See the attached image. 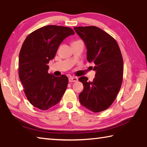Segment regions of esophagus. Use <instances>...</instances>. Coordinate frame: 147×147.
I'll use <instances>...</instances> for the list:
<instances>
[{"label": "esophagus", "instance_id": "obj_1", "mask_svg": "<svg viewBox=\"0 0 147 147\" xmlns=\"http://www.w3.org/2000/svg\"><path fill=\"white\" fill-rule=\"evenodd\" d=\"M68 80H69V83H72V82L78 81V78H76V77H69Z\"/></svg>", "mask_w": 147, "mask_h": 147}]
</instances>
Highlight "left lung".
Returning <instances> with one entry per match:
<instances>
[{
    "label": "left lung",
    "instance_id": "obj_1",
    "mask_svg": "<svg viewBox=\"0 0 147 147\" xmlns=\"http://www.w3.org/2000/svg\"><path fill=\"white\" fill-rule=\"evenodd\" d=\"M86 47L87 60L95 64L92 82L81 77L84 88L79 96L83 107L93 112L110 107L119 92L123 76V61L119 46L107 33L96 26L74 28Z\"/></svg>",
    "mask_w": 147,
    "mask_h": 147
}]
</instances>
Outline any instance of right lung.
<instances>
[{"mask_svg":"<svg viewBox=\"0 0 147 147\" xmlns=\"http://www.w3.org/2000/svg\"><path fill=\"white\" fill-rule=\"evenodd\" d=\"M75 34L70 28L48 25L28 36L20 49L19 76L26 96L33 106L46 110L61 101L68 83L65 75L48 74L52 60L64 38Z\"/></svg>","mask_w":147,"mask_h":147,"instance_id":"right-lung-1","label":"right lung"}]
</instances>
